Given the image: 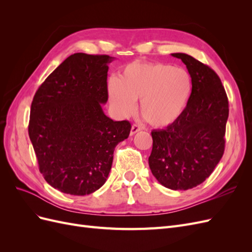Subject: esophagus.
I'll return each mask as SVG.
<instances>
[{"label": "esophagus", "mask_w": 252, "mask_h": 252, "mask_svg": "<svg viewBox=\"0 0 252 252\" xmlns=\"http://www.w3.org/2000/svg\"><path fill=\"white\" fill-rule=\"evenodd\" d=\"M140 130H142V127L140 126V125H138V124H133L132 126H131V130H130V134L131 135H133L134 133H136L138 131H140Z\"/></svg>", "instance_id": "esophagus-1"}]
</instances>
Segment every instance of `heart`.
<instances>
[{
    "instance_id": "obj_1",
    "label": "heart",
    "mask_w": 252,
    "mask_h": 252,
    "mask_svg": "<svg viewBox=\"0 0 252 252\" xmlns=\"http://www.w3.org/2000/svg\"><path fill=\"white\" fill-rule=\"evenodd\" d=\"M192 90L191 77L185 69L165 63L128 64L119 80L108 81L109 100L120 117H128L141 100V112L157 127L173 124L184 112Z\"/></svg>"
}]
</instances>
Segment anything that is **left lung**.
<instances>
[{
    "mask_svg": "<svg viewBox=\"0 0 252 252\" xmlns=\"http://www.w3.org/2000/svg\"><path fill=\"white\" fill-rule=\"evenodd\" d=\"M171 56L186 65L192 81L191 95L173 124L151 132L154 143L148 163L163 186L187 190L202 184L222 158L229 108L215 70L186 53Z\"/></svg>",
    "mask_w": 252,
    "mask_h": 252,
    "instance_id": "1",
    "label": "left lung"
}]
</instances>
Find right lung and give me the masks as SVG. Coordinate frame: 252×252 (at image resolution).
I'll return each instance as SVG.
<instances>
[{
	"instance_id": "right-lung-1",
	"label": "right lung",
	"mask_w": 252,
	"mask_h": 252,
	"mask_svg": "<svg viewBox=\"0 0 252 252\" xmlns=\"http://www.w3.org/2000/svg\"><path fill=\"white\" fill-rule=\"evenodd\" d=\"M106 55L74 53L36 90L28 133L40 172L61 192L86 195L108 178L117 145L128 138L131 124L104 113L108 100Z\"/></svg>"
}]
</instances>
